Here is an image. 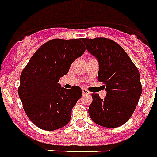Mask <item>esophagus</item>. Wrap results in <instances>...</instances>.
Returning a JSON list of instances; mask_svg holds the SVG:
<instances>
[{
    "label": "esophagus",
    "mask_w": 157,
    "mask_h": 157,
    "mask_svg": "<svg viewBox=\"0 0 157 157\" xmlns=\"http://www.w3.org/2000/svg\"><path fill=\"white\" fill-rule=\"evenodd\" d=\"M82 93L83 95H90V92H89V90H87L86 89H85V88H83L82 89Z\"/></svg>",
    "instance_id": "34e87169"
}]
</instances>
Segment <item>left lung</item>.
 <instances>
[{"label":"left lung","mask_w":157,"mask_h":157,"mask_svg":"<svg viewBox=\"0 0 157 157\" xmlns=\"http://www.w3.org/2000/svg\"><path fill=\"white\" fill-rule=\"evenodd\" d=\"M87 50L99 62L97 80L104 83L106 97L93 93L89 105L91 119L99 125L117 128L125 124L138 104L142 93L137 68L117 42L104 37L83 38Z\"/></svg>","instance_id":"left-lung-1"}]
</instances>
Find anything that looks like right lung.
Returning <instances> with one entry per match:
<instances>
[{"instance_id": "1", "label": "right lung", "mask_w": 157, "mask_h": 157, "mask_svg": "<svg viewBox=\"0 0 157 157\" xmlns=\"http://www.w3.org/2000/svg\"><path fill=\"white\" fill-rule=\"evenodd\" d=\"M85 51L81 39H53L40 46L23 69L18 94L26 115L38 128L53 131L69 122L82 91L76 85L64 89L58 82Z\"/></svg>"}]
</instances>
